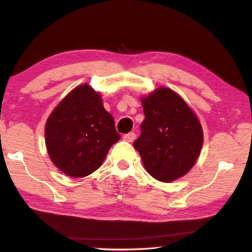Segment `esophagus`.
I'll use <instances>...</instances> for the list:
<instances>
[{
    "instance_id": "1",
    "label": "esophagus",
    "mask_w": 252,
    "mask_h": 252,
    "mask_svg": "<svg viewBox=\"0 0 252 252\" xmlns=\"http://www.w3.org/2000/svg\"><path fill=\"white\" fill-rule=\"evenodd\" d=\"M135 137H136L135 132H129V134H126L123 136L124 141H126V142H132V141L135 140Z\"/></svg>"
}]
</instances>
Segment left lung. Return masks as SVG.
Here are the masks:
<instances>
[{"label":"left lung","instance_id":"obj_1","mask_svg":"<svg viewBox=\"0 0 252 252\" xmlns=\"http://www.w3.org/2000/svg\"><path fill=\"white\" fill-rule=\"evenodd\" d=\"M144 121L134 142L144 168L161 182H172L192 169L204 134L198 117L176 92L161 88L141 97Z\"/></svg>","mask_w":252,"mask_h":252}]
</instances>
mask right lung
Instances as JSON below:
<instances>
[{
    "instance_id": "1",
    "label": "right lung",
    "mask_w": 252,
    "mask_h": 252,
    "mask_svg": "<svg viewBox=\"0 0 252 252\" xmlns=\"http://www.w3.org/2000/svg\"><path fill=\"white\" fill-rule=\"evenodd\" d=\"M120 138L114 117L104 109L102 96L89 84L68 92L45 126L51 161L72 178L88 176L99 168Z\"/></svg>"
}]
</instances>
